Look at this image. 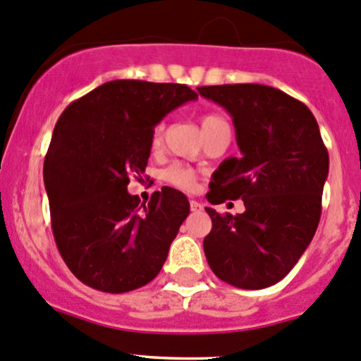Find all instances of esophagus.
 <instances>
[{"label": "esophagus", "mask_w": 361, "mask_h": 361, "mask_svg": "<svg viewBox=\"0 0 361 361\" xmlns=\"http://www.w3.org/2000/svg\"><path fill=\"white\" fill-rule=\"evenodd\" d=\"M189 205H191V212H202L203 210V205L202 203L196 202V200H191V202H189Z\"/></svg>", "instance_id": "1"}]
</instances>
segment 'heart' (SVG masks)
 Segmentation results:
<instances>
[{
  "label": "heart",
  "instance_id": "b5f03b06",
  "mask_svg": "<svg viewBox=\"0 0 361 361\" xmlns=\"http://www.w3.org/2000/svg\"><path fill=\"white\" fill-rule=\"evenodd\" d=\"M200 123H202L203 133L208 135V133L214 132V130L219 128L221 125H226V120L222 116H219V114H203ZM161 140H163V126L159 125L154 128L151 144H153V147H158L159 144H161ZM163 179L169 182V184L176 185V188L184 189V191H191L196 184L195 172H192L191 169H188V166L179 165V163L169 166V169L163 172Z\"/></svg>",
  "mask_w": 361,
  "mask_h": 361
}]
</instances>
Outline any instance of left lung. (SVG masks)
<instances>
[{"label":"left lung","mask_w":361,"mask_h":361,"mask_svg":"<svg viewBox=\"0 0 361 361\" xmlns=\"http://www.w3.org/2000/svg\"><path fill=\"white\" fill-rule=\"evenodd\" d=\"M233 118L238 158L215 170L212 205L243 200V214L205 208L212 231L203 240L215 276L259 290L283 280L317 233L329 151L306 104L266 85L198 87Z\"/></svg>","instance_id":"1"}]
</instances>
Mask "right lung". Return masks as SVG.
<instances>
[{"label": "right lung", "mask_w": 361, "mask_h": 361, "mask_svg": "<svg viewBox=\"0 0 361 361\" xmlns=\"http://www.w3.org/2000/svg\"><path fill=\"white\" fill-rule=\"evenodd\" d=\"M196 97L179 83L114 80L59 118L43 166L51 231L71 273L88 287L135 290L165 264L188 198L161 188L144 205L126 185L146 170L154 126Z\"/></svg>", "instance_id": "obj_1"}]
</instances>
